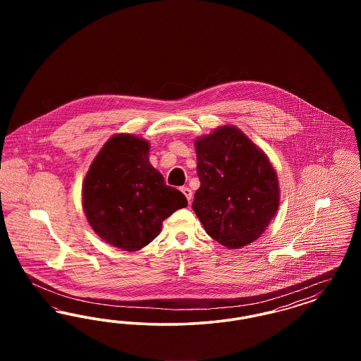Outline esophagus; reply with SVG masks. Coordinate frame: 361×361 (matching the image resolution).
Instances as JSON below:
<instances>
[{
	"mask_svg": "<svg viewBox=\"0 0 361 361\" xmlns=\"http://www.w3.org/2000/svg\"><path fill=\"white\" fill-rule=\"evenodd\" d=\"M181 192L185 195V197H187V200H188V203L190 204V202H192V196H193L192 190H190L189 188H187V187H183V188H181Z\"/></svg>",
	"mask_w": 361,
	"mask_h": 361,
	"instance_id": "esophagus-1",
	"label": "esophagus"
}]
</instances>
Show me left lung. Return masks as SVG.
Returning <instances> with one entry per match:
<instances>
[{
	"mask_svg": "<svg viewBox=\"0 0 361 361\" xmlns=\"http://www.w3.org/2000/svg\"><path fill=\"white\" fill-rule=\"evenodd\" d=\"M195 147L200 188L192 208L207 234L228 249L257 240L280 204L269 158L234 126L197 137Z\"/></svg>",
	"mask_w": 361,
	"mask_h": 361,
	"instance_id": "left-lung-1",
	"label": "left lung"
}]
</instances>
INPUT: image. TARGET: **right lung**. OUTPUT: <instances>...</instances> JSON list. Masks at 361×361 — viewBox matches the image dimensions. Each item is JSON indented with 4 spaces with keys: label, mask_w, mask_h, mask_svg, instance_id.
Listing matches in <instances>:
<instances>
[{
    "label": "right lung",
    "mask_w": 361,
    "mask_h": 361,
    "mask_svg": "<svg viewBox=\"0 0 361 361\" xmlns=\"http://www.w3.org/2000/svg\"><path fill=\"white\" fill-rule=\"evenodd\" d=\"M150 145L131 134H116L93 159L82 184V207L94 233L127 252L149 245L162 222L188 206L178 189L168 187L149 162Z\"/></svg>",
    "instance_id": "obj_1"
}]
</instances>
